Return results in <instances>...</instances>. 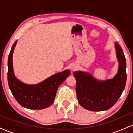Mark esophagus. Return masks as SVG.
I'll return each mask as SVG.
<instances>
[{"label":"esophagus","instance_id":"obj_1","mask_svg":"<svg viewBox=\"0 0 133 133\" xmlns=\"http://www.w3.org/2000/svg\"><path fill=\"white\" fill-rule=\"evenodd\" d=\"M71 69L72 70V71H75V70L76 69V65H72V66L71 68Z\"/></svg>","mask_w":133,"mask_h":133}]
</instances>
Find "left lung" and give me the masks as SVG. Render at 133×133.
I'll list each match as a JSON object with an SVG mask.
<instances>
[{
    "label": "left lung",
    "instance_id": "1",
    "mask_svg": "<svg viewBox=\"0 0 133 133\" xmlns=\"http://www.w3.org/2000/svg\"><path fill=\"white\" fill-rule=\"evenodd\" d=\"M119 61L117 74L112 79L98 81L88 72L76 71V91L78 102L92 111L107 110L115 104L124 89L126 82V61L121 47L115 43Z\"/></svg>",
    "mask_w": 133,
    "mask_h": 133
}]
</instances>
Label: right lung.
Here are the masks:
<instances>
[{"instance_id": "1", "label": "right lung", "mask_w": 133, "mask_h": 133, "mask_svg": "<svg viewBox=\"0 0 133 133\" xmlns=\"http://www.w3.org/2000/svg\"><path fill=\"white\" fill-rule=\"evenodd\" d=\"M17 41L14 42L8 58L7 79L9 88L18 103L29 109H42L49 107L54 101L58 87L71 74L67 69L51 76L41 83L29 85L23 83L15 76L12 54Z\"/></svg>"}]
</instances>
